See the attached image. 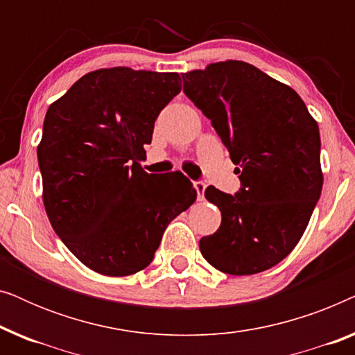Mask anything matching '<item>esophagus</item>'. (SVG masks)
<instances>
[{
	"label": "esophagus",
	"mask_w": 355,
	"mask_h": 355,
	"mask_svg": "<svg viewBox=\"0 0 355 355\" xmlns=\"http://www.w3.org/2000/svg\"><path fill=\"white\" fill-rule=\"evenodd\" d=\"M193 187H196V191H197L198 200H203V193H205L207 184L203 182V181H197V182H193Z\"/></svg>",
	"instance_id": "34e87169"
}]
</instances>
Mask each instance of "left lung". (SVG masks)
Masks as SVG:
<instances>
[{"instance_id": "1", "label": "left lung", "mask_w": 355, "mask_h": 355, "mask_svg": "<svg viewBox=\"0 0 355 355\" xmlns=\"http://www.w3.org/2000/svg\"><path fill=\"white\" fill-rule=\"evenodd\" d=\"M182 80L239 166L242 184L236 196L207 187L221 226L198 242L202 255L227 275L268 270L297 245L322 193L317 121L295 90L249 62H211Z\"/></svg>"}]
</instances>
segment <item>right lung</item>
<instances>
[{
    "label": "right lung",
    "instance_id": "obj_1",
    "mask_svg": "<svg viewBox=\"0 0 355 355\" xmlns=\"http://www.w3.org/2000/svg\"><path fill=\"white\" fill-rule=\"evenodd\" d=\"M179 92L178 72L108 67L82 76L46 111L37 147L43 205L64 245L96 273L148 266L166 226L196 202L182 173L148 174L139 163Z\"/></svg>",
    "mask_w": 355,
    "mask_h": 355
}]
</instances>
